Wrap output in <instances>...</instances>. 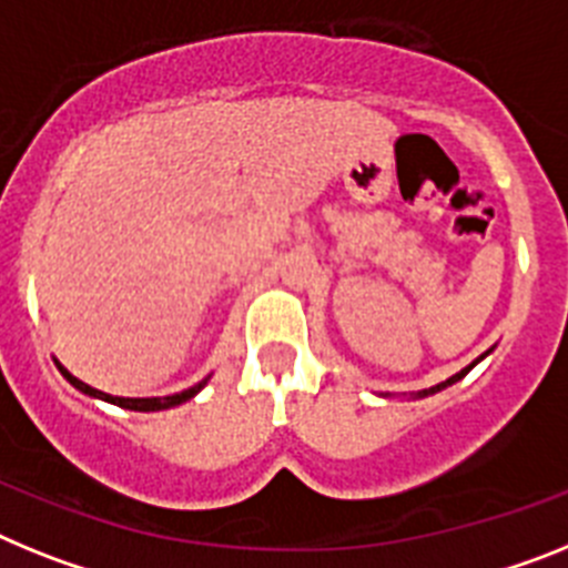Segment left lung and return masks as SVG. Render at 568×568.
<instances>
[{
    "label": "left lung",
    "mask_w": 568,
    "mask_h": 568,
    "mask_svg": "<svg viewBox=\"0 0 568 568\" xmlns=\"http://www.w3.org/2000/svg\"><path fill=\"white\" fill-rule=\"evenodd\" d=\"M486 354H489V352H486ZM486 354H480V357H477V359H475V363H471V366H466V368H463V372H457V374H455V377H448V379H446V383H440V386H434V388H426V392H420V394H417V397H428V394H437V392H443V388H446V386H452V383H457V379H460V377H466V374H468V372H471V368H475V366H477V363H480V359H483V357H486Z\"/></svg>",
    "instance_id": "left-lung-1"
}]
</instances>
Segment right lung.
<instances>
[{
  "label": "right lung",
  "mask_w": 568,
  "mask_h": 568,
  "mask_svg": "<svg viewBox=\"0 0 568 568\" xmlns=\"http://www.w3.org/2000/svg\"><path fill=\"white\" fill-rule=\"evenodd\" d=\"M57 366H59V363H57ZM59 372H62V377H65L73 388H79V392L88 394V397H100V400L113 403V406L131 408V412H162V408H174V406H180V403L191 400V397H194L196 392H202V386L209 383V377H205V379H200L196 386L185 388V392H180V394H171V397H113V394L100 392V388H91L88 383L77 379L71 372H68V368L59 366Z\"/></svg>",
  "instance_id": "1"
}]
</instances>
